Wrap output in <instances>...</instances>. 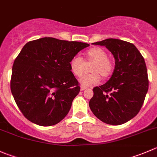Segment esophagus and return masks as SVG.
<instances>
[{
  "label": "esophagus",
  "mask_w": 157,
  "mask_h": 157,
  "mask_svg": "<svg viewBox=\"0 0 157 157\" xmlns=\"http://www.w3.org/2000/svg\"><path fill=\"white\" fill-rule=\"evenodd\" d=\"M86 89V86H80V90H84Z\"/></svg>",
  "instance_id": "esophagus-1"
}]
</instances>
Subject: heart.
Wrapping results in <instances>:
<instances>
[{"mask_svg":"<svg viewBox=\"0 0 157 157\" xmlns=\"http://www.w3.org/2000/svg\"><path fill=\"white\" fill-rule=\"evenodd\" d=\"M86 60L92 61L90 67V74H84L80 78L82 86H88L96 84L100 80V76L106 78L112 74L113 71V63L107 57V53L101 48H92L86 53ZM85 62L80 55H75L70 60V69L76 77H80L85 70Z\"/></svg>","mask_w":157,"mask_h":157,"instance_id":"b5f03b06","label":"heart"}]
</instances>
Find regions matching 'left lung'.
Wrapping results in <instances>:
<instances>
[{
  "instance_id": "1",
  "label": "left lung",
  "mask_w": 157,
  "mask_h": 157,
  "mask_svg": "<svg viewBox=\"0 0 157 157\" xmlns=\"http://www.w3.org/2000/svg\"><path fill=\"white\" fill-rule=\"evenodd\" d=\"M93 44L106 47L112 53L115 68L106 83L94 88L90 108L105 124H125L140 110L148 91L145 60L133 44L124 40L109 38Z\"/></svg>"
}]
</instances>
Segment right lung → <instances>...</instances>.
Segmentation results:
<instances>
[{"label":"right lung","instance_id":"1","mask_svg":"<svg viewBox=\"0 0 157 157\" xmlns=\"http://www.w3.org/2000/svg\"><path fill=\"white\" fill-rule=\"evenodd\" d=\"M88 46L53 37L24 45L13 62L10 90L28 121L48 127L66 117L80 90L70 69V60Z\"/></svg>","mask_w":157,"mask_h":157}]
</instances>
